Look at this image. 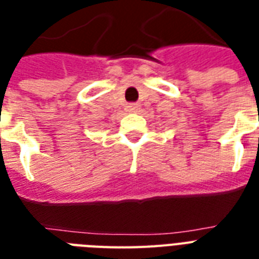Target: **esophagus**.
Returning <instances> with one entry per match:
<instances>
[{
  "label": "esophagus",
  "mask_w": 259,
  "mask_h": 259,
  "mask_svg": "<svg viewBox=\"0 0 259 259\" xmlns=\"http://www.w3.org/2000/svg\"><path fill=\"white\" fill-rule=\"evenodd\" d=\"M127 109L130 112H138L140 109V104H138V103H131V104L127 105Z\"/></svg>",
  "instance_id": "esophagus-1"
}]
</instances>
